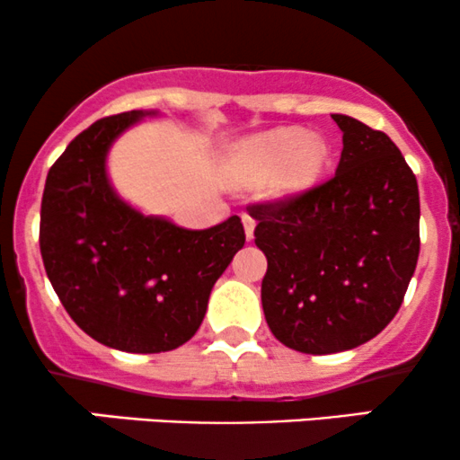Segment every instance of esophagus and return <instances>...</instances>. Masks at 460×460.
Wrapping results in <instances>:
<instances>
[{
	"mask_svg": "<svg viewBox=\"0 0 460 460\" xmlns=\"http://www.w3.org/2000/svg\"><path fill=\"white\" fill-rule=\"evenodd\" d=\"M242 225H244L246 240H252V235H255V220H252L248 214H242Z\"/></svg>",
	"mask_w": 460,
	"mask_h": 460,
	"instance_id": "1",
	"label": "esophagus"
}]
</instances>
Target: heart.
Returning <instances> with one entry per match:
<instances>
[{"label": "heart", "instance_id": "heart-1", "mask_svg": "<svg viewBox=\"0 0 460 460\" xmlns=\"http://www.w3.org/2000/svg\"><path fill=\"white\" fill-rule=\"evenodd\" d=\"M331 162L324 136L300 128H279L237 140L225 155V172L234 186L263 183L266 199L285 203L307 194Z\"/></svg>", "mask_w": 460, "mask_h": 460}]
</instances>
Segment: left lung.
I'll use <instances>...</instances> for the list:
<instances>
[{
    "label": "left lung",
    "mask_w": 460,
    "mask_h": 460,
    "mask_svg": "<svg viewBox=\"0 0 460 460\" xmlns=\"http://www.w3.org/2000/svg\"><path fill=\"white\" fill-rule=\"evenodd\" d=\"M331 116L344 134L335 177L300 199L248 208L268 260L263 315L281 344L305 355L376 337L420 255V192L402 153L383 131Z\"/></svg>",
    "instance_id": "left-lung-1"
}]
</instances>
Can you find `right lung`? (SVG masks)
<instances>
[{
	"label": "right lung",
	"mask_w": 460,
	"mask_h": 460,
	"mask_svg": "<svg viewBox=\"0 0 460 460\" xmlns=\"http://www.w3.org/2000/svg\"><path fill=\"white\" fill-rule=\"evenodd\" d=\"M157 116L131 110L84 129L51 166L40 205V255L66 314L99 344L136 355L186 344L214 283L246 240L237 216L186 229L116 192L110 149Z\"/></svg>",
	"instance_id": "right-lung-1"
}]
</instances>
